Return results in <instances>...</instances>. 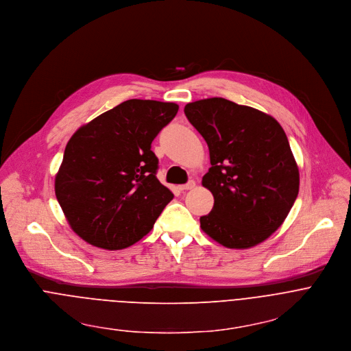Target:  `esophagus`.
Masks as SVG:
<instances>
[{
    "label": "esophagus",
    "mask_w": 351,
    "mask_h": 351,
    "mask_svg": "<svg viewBox=\"0 0 351 351\" xmlns=\"http://www.w3.org/2000/svg\"><path fill=\"white\" fill-rule=\"evenodd\" d=\"M197 186V182L193 181V180H191L189 182H186V184H184V185H180V189L181 191H188V189H193Z\"/></svg>",
    "instance_id": "1"
}]
</instances>
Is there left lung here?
I'll list each match as a JSON object with an SVG mask.
<instances>
[{
	"mask_svg": "<svg viewBox=\"0 0 351 351\" xmlns=\"http://www.w3.org/2000/svg\"><path fill=\"white\" fill-rule=\"evenodd\" d=\"M188 121L206 141L212 167L202 185L213 209L204 232L226 248L247 250L283 224L300 189L289 139L274 117L223 97L188 103Z\"/></svg>",
	"mask_w": 351,
	"mask_h": 351,
	"instance_id": "left-lung-1",
	"label": "left lung"
}]
</instances>
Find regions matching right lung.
<instances>
[{"label": "right lung", "instance_id": "1", "mask_svg": "<svg viewBox=\"0 0 351 351\" xmlns=\"http://www.w3.org/2000/svg\"><path fill=\"white\" fill-rule=\"evenodd\" d=\"M178 104L131 99L77 128L65 146L54 189L75 234L123 250L153 228L173 192L158 177L152 141Z\"/></svg>", "mask_w": 351, "mask_h": 351}]
</instances>
